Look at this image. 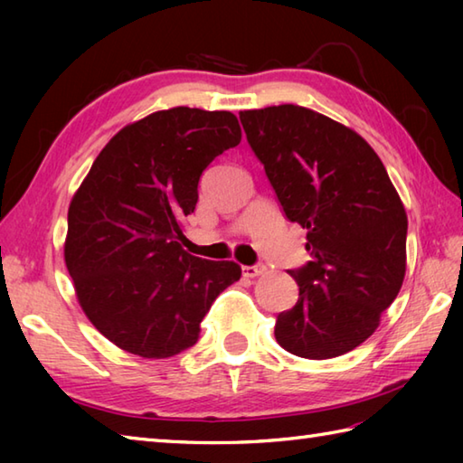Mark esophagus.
Masks as SVG:
<instances>
[{
	"label": "esophagus",
	"instance_id": "34e87169",
	"mask_svg": "<svg viewBox=\"0 0 463 463\" xmlns=\"http://www.w3.org/2000/svg\"><path fill=\"white\" fill-rule=\"evenodd\" d=\"M264 272H267V267H264V264H257V267H242V274L247 279H257Z\"/></svg>",
	"mask_w": 463,
	"mask_h": 463
}]
</instances>
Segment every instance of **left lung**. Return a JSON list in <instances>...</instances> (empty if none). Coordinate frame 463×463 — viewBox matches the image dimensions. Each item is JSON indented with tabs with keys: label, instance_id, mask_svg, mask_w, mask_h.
Wrapping results in <instances>:
<instances>
[{
	"label": "left lung",
	"instance_id": "1",
	"mask_svg": "<svg viewBox=\"0 0 463 463\" xmlns=\"http://www.w3.org/2000/svg\"><path fill=\"white\" fill-rule=\"evenodd\" d=\"M239 117L314 257L288 272L298 302L279 314L274 336L294 356H342L376 332L404 282V203L376 151L350 127L288 103Z\"/></svg>",
	"mask_w": 463,
	"mask_h": 463
}]
</instances>
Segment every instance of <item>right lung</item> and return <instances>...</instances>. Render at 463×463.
Listing matches in <instances>:
<instances>
[{"mask_svg": "<svg viewBox=\"0 0 463 463\" xmlns=\"http://www.w3.org/2000/svg\"><path fill=\"white\" fill-rule=\"evenodd\" d=\"M241 139L231 111L173 107L97 155L69 204L63 257L85 317L115 346L155 360L191 348L213 300L241 279L234 260L181 244L203 171Z\"/></svg>", "mask_w": 463, "mask_h": 463, "instance_id": "add662e5", "label": "right lung"}]
</instances>
